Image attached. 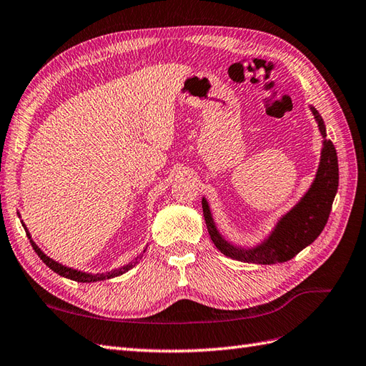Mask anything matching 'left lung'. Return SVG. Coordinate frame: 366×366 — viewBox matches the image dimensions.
<instances>
[{"instance_id":"obj_1","label":"left lung","mask_w":366,"mask_h":366,"mask_svg":"<svg viewBox=\"0 0 366 366\" xmlns=\"http://www.w3.org/2000/svg\"><path fill=\"white\" fill-rule=\"evenodd\" d=\"M310 112L315 118L322 139L317 174L301 199L284 215H280L265 240L251 248L227 242L218 231L206 197L202 198V214L209 235L224 256L260 265L282 263L293 259L305 246L315 242L325 229L338 189V160L334 143L326 139V124L318 110L310 106Z\"/></svg>"}]
</instances>
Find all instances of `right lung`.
<instances>
[{"label":"right lung","instance_id":"1","mask_svg":"<svg viewBox=\"0 0 366 366\" xmlns=\"http://www.w3.org/2000/svg\"><path fill=\"white\" fill-rule=\"evenodd\" d=\"M19 217H20V214H19ZM20 218H21V217H20ZM21 224H23V227H24V231H26V235H28V239H29V242H31V244H32L34 251L37 252V256L41 259V262H44L48 268L53 269L54 273H57L59 276L66 277V279H71V280H76V282H98V280H106V279H112V277H117V276H122V274L127 273V271H129V269H132L135 265H137V263L142 260L144 251H147V248H144L143 252L140 254V256H137L132 262L126 263V265H123V267H120V268L106 271V273H95V274H92V273H86V271H81V269H74V268H70V267H65V265H62V263H59V262H56L54 259H51L49 256H46V254L39 248L37 243L32 240V237H31V234H29V231H28L26 224H24L23 222H21Z\"/></svg>","mask_w":366,"mask_h":366}]
</instances>
